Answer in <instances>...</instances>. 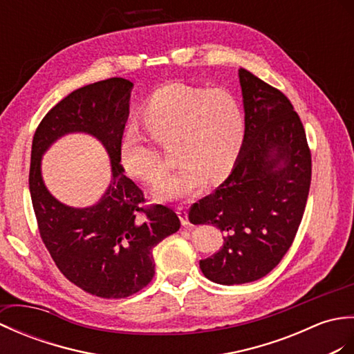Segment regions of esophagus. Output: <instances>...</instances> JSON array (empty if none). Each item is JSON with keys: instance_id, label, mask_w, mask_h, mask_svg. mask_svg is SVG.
<instances>
[{"instance_id": "1", "label": "esophagus", "mask_w": 354, "mask_h": 354, "mask_svg": "<svg viewBox=\"0 0 354 354\" xmlns=\"http://www.w3.org/2000/svg\"><path fill=\"white\" fill-rule=\"evenodd\" d=\"M177 214L180 216V221H182L183 225H189V218H187V210L183 206L177 207Z\"/></svg>"}]
</instances>
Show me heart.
Returning <instances> with one entry per match:
<instances>
[{"instance_id": "b5f03b06", "label": "heart", "mask_w": 354, "mask_h": 354, "mask_svg": "<svg viewBox=\"0 0 354 354\" xmlns=\"http://www.w3.org/2000/svg\"><path fill=\"white\" fill-rule=\"evenodd\" d=\"M140 122L157 145L169 148L180 167L160 180L154 197L172 201L198 194L206 177L224 178L238 160L245 136V116L236 97L223 89H204L169 83L147 101ZM120 163L129 176L154 183L168 171L169 162L159 148L129 129L120 142Z\"/></svg>"}]
</instances>
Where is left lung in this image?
<instances>
[{
  "mask_svg": "<svg viewBox=\"0 0 354 354\" xmlns=\"http://www.w3.org/2000/svg\"><path fill=\"white\" fill-rule=\"evenodd\" d=\"M245 136L232 174L194 203L192 224L224 232L221 250L200 268L215 283L266 276L294 242L308 201L312 157L300 116L283 92L239 69Z\"/></svg>",
  "mask_w": 354,
  "mask_h": 354,
  "instance_id": "8db88e82",
  "label": "left lung"
}]
</instances>
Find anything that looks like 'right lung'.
Instances as JSON below:
<instances>
[{"instance_id": "1", "label": "right lung", "mask_w": 354, "mask_h": 354, "mask_svg": "<svg viewBox=\"0 0 354 354\" xmlns=\"http://www.w3.org/2000/svg\"><path fill=\"white\" fill-rule=\"evenodd\" d=\"M131 88V82L113 77L71 92L44 116L31 144L28 186L39 234L71 283L101 298H125L150 283L153 248L180 229L172 209L144 206V192L124 174L120 163ZM74 131L101 140L113 163V180L104 198L84 209L57 202L40 176L46 148Z\"/></svg>"}]
</instances>
